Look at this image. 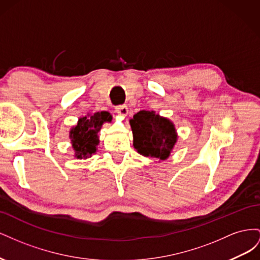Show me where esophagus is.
Masks as SVG:
<instances>
[{"label": "esophagus", "instance_id": "1", "mask_svg": "<svg viewBox=\"0 0 260 260\" xmlns=\"http://www.w3.org/2000/svg\"><path fill=\"white\" fill-rule=\"evenodd\" d=\"M115 111H116V113H117L118 115H120V116H127V115H128V112H129V109H128V107L125 106V105H118V106H116Z\"/></svg>", "mask_w": 260, "mask_h": 260}]
</instances>
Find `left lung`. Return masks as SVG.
I'll return each mask as SVG.
<instances>
[{
    "label": "left lung",
    "instance_id": "obj_1",
    "mask_svg": "<svg viewBox=\"0 0 260 260\" xmlns=\"http://www.w3.org/2000/svg\"><path fill=\"white\" fill-rule=\"evenodd\" d=\"M133 146L143 156L166 159L174 147L177 136L172 122L154 112L141 111L130 120Z\"/></svg>",
    "mask_w": 260,
    "mask_h": 260
}]
</instances>
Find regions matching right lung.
<instances>
[{
    "label": "right lung",
    "mask_w": 260,
    "mask_h": 260,
    "mask_svg": "<svg viewBox=\"0 0 260 260\" xmlns=\"http://www.w3.org/2000/svg\"><path fill=\"white\" fill-rule=\"evenodd\" d=\"M109 119L111 115L107 112L95 113L90 117L80 118L76 127L70 130V139L77 158H86L95 153L99 144L98 132L103 122Z\"/></svg>",
    "instance_id": "right-lung-1"
}]
</instances>
